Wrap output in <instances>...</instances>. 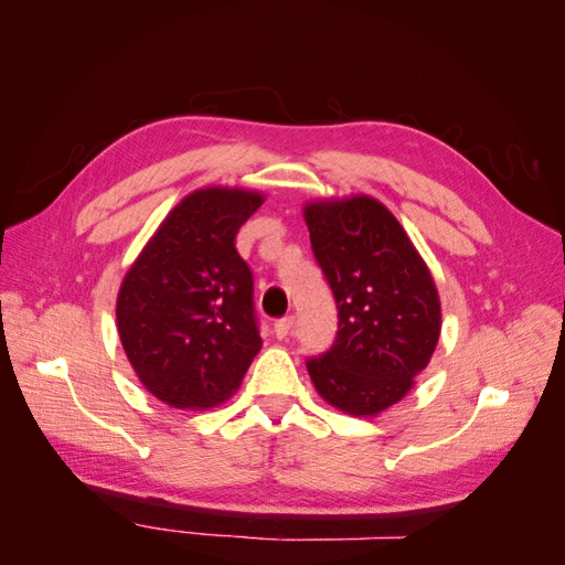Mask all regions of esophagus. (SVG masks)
Returning <instances> with one entry per match:
<instances>
[{"label": "esophagus", "mask_w": 565, "mask_h": 565, "mask_svg": "<svg viewBox=\"0 0 565 565\" xmlns=\"http://www.w3.org/2000/svg\"><path fill=\"white\" fill-rule=\"evenodd\" d=\"M292 328H295V318L292 316H285V318L276 320V324H273V332H276L278 339H285Z\"/></svg>", "instance_id": "1"}]
</instances>
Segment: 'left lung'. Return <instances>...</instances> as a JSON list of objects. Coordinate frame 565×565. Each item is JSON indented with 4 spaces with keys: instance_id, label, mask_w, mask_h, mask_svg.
<instances>
[{
    "instance_id": "1",
    "label": "left lung",
    "mask_w": 565,
    "mask_h": 565,
    "mask_svg": "<svg viewBox=\"0 0 565 565\" xmlns=\"http://www.w3.org/2000/svg\"><path fill=\"white\" fill-rule=\"evenodd\" d=\"M303 218L339 311L332 347L306 367L341 413L377 415L413 388L438 344L434 278L398 218L374 198L311 202Z\"/></svg>"
}]
</instances>
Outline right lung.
Here are the masks:
<instances>
[{
	"instance_id": "obj_1",
	"label": "right lung",
	"mask_w": 565,
	"mask_h": 565,
	"mask_svg": "<svg viewBox=\"0 0 565 565\" xmlns=\"http://www.w3.org/2000/svg\"><path fill=\"white\" fill-rule=\"evenodd\" d=\"M264 195L202 188L183 198L117 295V332L141 384L162 403L204 409L241 386L262 349L254 278L235 235Z\"/></svg>"
}]
</instances>
